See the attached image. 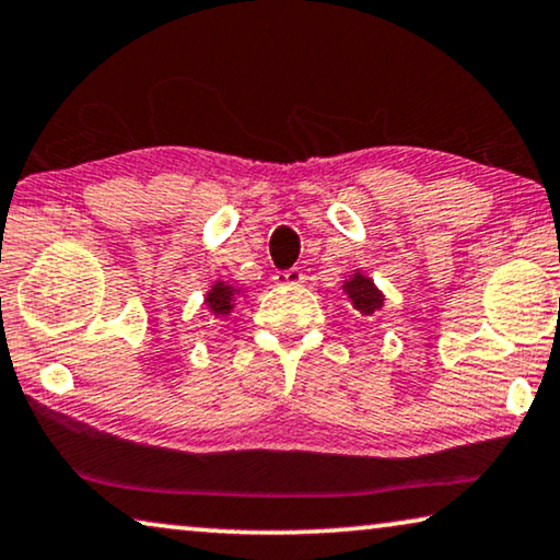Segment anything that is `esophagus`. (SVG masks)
<instances>
[{"mask_svg": "<svg viewBox=\"0 0 560 560\" xmlns=\"http://www.w3.org/2000/svg\"><path fill=\"white\" fill-rule=\"evenodd\" d=\"M275 285H298V282L305 280V275L300 267H290V270H282V272H275Z\"/></svg>", "mask_w": 560, "mask_h": 560, "instance_id": "obj_1", "label": "esophagus"}]
</instances>
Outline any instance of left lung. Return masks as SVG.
Listing matches in <instances>:
<instances>
[{
  "label": "left lung",
  "mask_w": 560,
  "mask_h": 560,
  "mask_svg": "<svg viewBox=\"0 0 560 560\" xmlns=\"http://www.w3.org/2000/svg\"><path fill=\"white\" fill-rule=\"evenodd\" d=\"M340 290H343L348 305H351L361 318H371V315L378 313L386 303V295L381 293L376 282L363 270H353L348 275Z\"/></svg>",
  "instance_id": "8db88e82"
}]
</instances>
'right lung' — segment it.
<instances>
[{"instance_id":"obj_1","label":"right lung","mask_w":560,"mask_h":560,"mask_svg":"<svg viewBox=\"0 0 560 560\" xmlns=\"http://www.w3.org/2000/svg\"><path fill=\"white\" fill-rule=\"evenodd\" d=\"M245 298H247L245 288H237V285H232V282L220 278L209 285L207 295H205V307H207V313L212 315V320H226L234 311H237V305Z\"/></svg>"}]
</instances>
